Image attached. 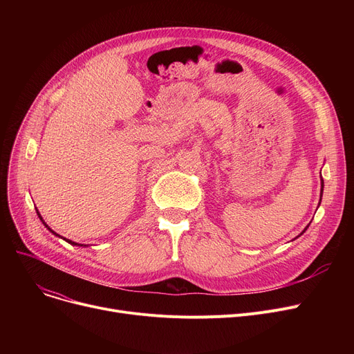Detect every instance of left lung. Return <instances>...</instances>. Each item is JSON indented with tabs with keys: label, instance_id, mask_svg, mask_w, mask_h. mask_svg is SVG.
<instances>
[{
	"label": "left lung",
	"instance_id": "8db88e82",
	"mask_svg": "<svg viewBox=\"0 0 354 354\" xmlns=\"http://www.w3.org/2000/svg\"><path fill=\"white\" fill-rule=\"evenodd\" d=\"M323 188H324V180H323V178H322V191H320V194H322V195H320V202H322V196H323ZM308 225H310V224H308ZM308 225H307V227H306V228H304V231H303V232H301V234H300V235H303V234H304V232H306V231H307V228H308ZM300 235H299V236H300Z\"/></svg>",
	"mask_w": 354,
	"mask_h": 354
}]
</instances>
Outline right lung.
Returning <instances> with one entry per match:
<instances>
[{
	"mask_svg": "<svg viewBox=\"0 0 354 354\" xmlns=\"http://www.w3.org/2000/svg\"><path fill=\"white\" fill-rule=\"evenodd\" d=\"M35 211H37V215H39L40 221H41V222H43V224H44V227H46V228H47V230H48V231H50V232H51L53 235H55V236H59V238H63V236H60V235H59L57 232H54V231H53V230H51V228H50V227H48V225L46 224V222H44V219H43V216H41V215H40V212H39V209H37V208H35ZM63 239L66 241V243H68V244H71V245H76V247H88V245H84V244H79V243H74V241H70V239H67V238H63Z\"/></svg>",
	"mask_w": 354,
	"mask_h": 354,
	"instance_id": "obj_1",
	"label": "right lung"
}]
</instances>
